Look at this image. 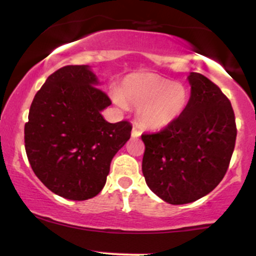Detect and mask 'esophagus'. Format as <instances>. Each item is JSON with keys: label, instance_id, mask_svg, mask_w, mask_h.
Listing matches in <instances>:
<instances>
[{"label": "esophagus", "instance_id": "obj_1", "mask_svg": "<svg viewBox=\"0 0 256 256\" xmlns=\"http://www.w3.org/2000/svg\"><path fill=\"white\" fill-rule=\"evenodd\" d=\"M132 134V137H140V136H141V131H140L138 128H136V126H134L132 134Z\"/></svg>", "mask_w": 256, "mask_h": 256}]
</instances>
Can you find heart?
I'll return each instance as SVG.
<instances>
[{
    "mask_svg": "<svg viewBox=\"0 0 256 256\" xmlns=\"http://www.w3.org/2000/svg\"><path fill=\"white\" fill-rule=\"evenodd\" d=\"M115 102L138 106L137 120L147 128H162L178 120L188 102V91L182 84L148 72L124 78Z\"/></svg>",
    "mask_w": 256,
    "mask_h": 256,
    "instance_id": "heart-1",
    "label": "heart"
}]
</instances>
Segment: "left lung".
I'll list each match as a JSON object with an SVG mask.
<instances>
[{
  "mask_svg": "<svg viewBox=\"0 0 256 256\" xmlns=\"http://www.w3.org/2000/svg\"><path fill=\"white\" fill-rule=\"evenodd\" d=\"M190 97L178 120L143 134L142 172L152 192L166 203H192L218 186L228 169L237 128L231 102L212 81L188 76Z\"/></svg>",
  "mask_w": 256,
  "mask_h": 256,
  "instance_id": "obj_1",
  "label": "left lung"
}]
</instances>
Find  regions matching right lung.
<instances>
[{"mask_svg":"<svg viewBox=\"0 0 256 256\" xmlns=\"http://www.w3.org/2000/svg\"><path fill=\"white\" fill-rule=\"evenodd\" d=\"M88 66H66L47 78L25 124L32 169L50 190L72 200L94 198L104 187L110 162L132 126L110 124L100 112L112 104Z\"/></svg>","mask_w":256,"mask_h":256,"instance_id":"add662e5","label":"right lung"}]
</instances>
